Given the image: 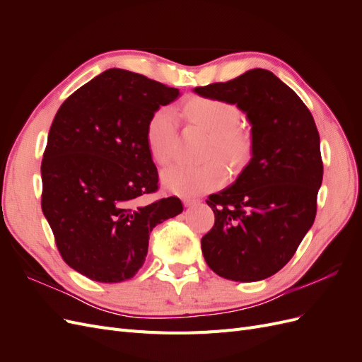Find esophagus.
I'll list each match as a JSON object with an SVG mask.
<instances>
[{
	"label": "esophagus",
	"mask_w": 362,
	"mask_h": 362,
	"mask_svg": "<svg viewBox=\"0 0 362 362\" xmlns=\"http://www.w3.org/2000/svg\"><path fill=\"white\" fill-rule=\"evenodd\" d=\"M184 205L185 206H192V205H196V204H198L199 201L198 199H193V198H184Z\"/></svg>",
	"instance_id": "1"
}]
</instances>
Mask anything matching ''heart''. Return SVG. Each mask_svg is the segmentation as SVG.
<instances>
[{"instance_id":"heart-1","label":"heart","mask_w":362,"mask_h":362,"mask_svg":"<svg viewBox=\"0 0 362 362\" xmlns=\"http://www.w3.org/2000/svg\"><path fill=\"white\" fill-rule=\"evenodd\" d=\"M184 115L190 122L205 128L210 140L202 164L177 163L163 172L161 180L169 192L181 196H196L211 192L226 181L228 172L223 157L231 166L238 168L252 154V139L240 128L238 110L231 103L213 96H194L184 104ZM178 124L169 107H160L146 122L145 140L149 154L157 164L164 166L175 156Z\"/></svg>"}]
</instances>
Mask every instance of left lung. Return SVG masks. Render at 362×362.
<instances>
[{
	"mask_svg": "<svg viewBox=\"0 0 362 362\" xmlns=\"http://www.w3.org/2000/svg\"><path fill=\"white\" fill-rule=\"evenodd\" d=\"M194 92L235 104L252 125L249 164L233 185L206 199L216 221L201 240L204 258L222 278L266 279L293 258L314 223L323 180L314 117L267 69H250Z\"/></svg>",
	"mask_w": 362,
	"mask_h": 362,
	"instance_id": "left-lung-1",
	"label": "left lung"
}]
</instances>
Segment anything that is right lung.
I'll return each mask as SVG.
<instances>
[{"instance_id": "1", "label": "right lung", "mask_w": 362, "mask_h": 362, "mask_svg": "<svg viewBox=\"0 0 362 362\" xmlns=\"http://www.w3.org/2000/svg\"><path fill=\"white\" fill-rule=\"evenodd\" d=\"M180 90L145 75L107 69L64 101L42 160V211L69 267L122 282L144 266L149 234L182 211L178 198L148 202L158 172L145 128Z\"/></svg>"}]
</instances>
